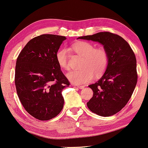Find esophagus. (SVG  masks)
<instances>
[{
  "instance_id": "obj_1",
  "label": "esophagus",
  "mask_w": 148,
  "mask_h": 148,
  "mask_svg": "<svg viewBox=\"0 0 148 148\" xmlns=\"http://www.w3.org/2000/svg\"><path fill=\"white\" fill-rule=\"evenodd\" d=\"M77 88H79L80 89H83L84 88V86H82V85H79V86H77V85H75Z\"/></svg>"
}]
</instances>
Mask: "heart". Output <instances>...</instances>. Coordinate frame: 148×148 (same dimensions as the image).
<instances>
[{"instance_id": "1", "label": "heart", "mask_w": 148, "mask_h": 148, "mask_svg": "<svg viewBox=\"0 0 148 148\" xmlns=\"http://www.w3.org/2000/svg\"><path fill=\"white\" fill-rule=\"evenodd\" d=\"M73 51L83 57L81 67L78 71H72L67 75L72 83L83 84L88 83L96 77L102 75L107 69L109 63L108 50L103 47H95L94 44L88 41H78L71 45ZM56 61L60 68L69 69V51L66 48H61L56 55Z\"/></svg>"}]
</instances>
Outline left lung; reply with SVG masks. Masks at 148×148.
<instances>
[{"mask_svg": "<svg viewBox=\"0 0 148 148\" xmlns=\"http://www.w3.org/2000/svg\"><path fill=\"white\" fill-rule=\"evenodd\" d=\"M78 38L100 42L108 50L107 69L98 81L88 86L93 96L87 106L92 112L102 117L115 115L127 105L136 85L134 53L124 38L108 31Z\"/></svg>", "mask_w": 148, "mask_h": 148, "instance_id": "obj_1", "label": "left lung"}]
</instances>
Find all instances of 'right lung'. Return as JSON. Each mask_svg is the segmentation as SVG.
Wrapping results in <instances>:
<instances>
[{"label":"right lung","instance_id":"add662e5","mask_svg":"<svg viewBox=\"0 0 148 148\" xmlns=\"http://www.w3.org/2000/svg\"><path fill=\"white\" fill-rule=\"evenodd\" d=\"M64 36L44 34L32 38L17 58L15 84L25 110L37 119L47 121L64 107L62 92L70 85L56 55Z\"/></svg>","mask_w":148,"mask_h":148}]
</instances>
